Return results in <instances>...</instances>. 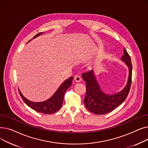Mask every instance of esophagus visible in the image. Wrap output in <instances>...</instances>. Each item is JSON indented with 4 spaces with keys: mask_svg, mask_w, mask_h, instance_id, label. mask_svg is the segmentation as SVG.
Returning <instances> with one entry per match:
<instances>
[{
    "mask_svg": "<svg viewBox=\"0 0 148 148\" xmlns=\"http://www.w3.org/2000/svg\"><path fill=\"white\" fill-rule=\"evenodd\" d=\"M81 77L79 75H75L74 77V80L76 82H80L81 81Z\"/></svg>",
    "mask_w": 148,
    "mask_h": 148,
    "instance_id": "34e87169",
    "label": "esophagus"
}]
</instances>
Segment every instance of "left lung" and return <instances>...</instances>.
I'll use <instances>...</instances> for the list:
<instances>
[{"label":"left lung","instance_id":"1","mask_svg":"<svg viewBox=\"0 0 148 148\" xmlns=\"http://www.w3.org/2000/svg\"><path fill=\"white\" fill-rule=\"evenodd\" d=\"M123 55L121 60L129 69L127 84L121 92L113 95H107L101 89L93 71L84 73L82 77L86 83V92L84 98L85 107L91 113L104 114L109 113L120 106L127 98L131 88L132 78V64L131 58L127 50L123 49Z\"/></svg>","mask_w":148,"mask_h":148}]
</instances>
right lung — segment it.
I'll return each mask as SVG.
<instances>
[{
	"instance_id": "add662e5",
	"label": "right lung",
	"mask_w": 148,
	"mask_h": 148,
	"mask_svg": "<svg viewBox=\"0 0 148 148\" xmlns=\"http://www.w3.org/2000/svg\"><path fill=\"white\" fill-rule=\"evenodd\" d=\"M42 34V32L38 34L33 38V39L35 38ZM31 40H30V41ZM73 79V77H71L68 79L66 80L60 85V86L50 98L43 102L36 103L30 101L26 99L22 95L20 90H18V91L23 101L29 107L32 108L33 110L44 114H52L58 111L62 107V105L63 104L65 93L66 90L72 85Z\"/></svg>"
}]
</instances>
